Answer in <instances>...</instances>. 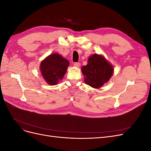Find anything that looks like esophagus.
<instances>
[{"label": "esophagus", "instance_id": "esophagus-1", "mask_svg": "<svg viewBox=\"0 0 151 151\" xmlns=\"http://www.w3.org/2000/svg\"><path fill=\"white\" fill-rule=\"evenodd\" d=\"M74 65L75 66V67H80V65H81V64L79 63H74Z\"/></svg>", "mask_w": 151, "mask_h": 151}]
</instances>
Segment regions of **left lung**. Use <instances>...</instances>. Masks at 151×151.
Returning <instances> with one entry per match:
<instances>
[{
	"mask_svg": "<svg viewBox=\"0 0 151 151\" xmlns=\"http://www.w3.org/2000/svg\"><path fill=\"white\" fill-rule=\"evenodd\" d=\"M81 71L84 76V83L98 89L110 79L114 68L103 55L96 53L89 57L88 64L82 67Z\"/></svg>",
	"mask_w": 151,
	"mask_h": 151,
	"instance_id": "left-lung-1",
	"label": "left lung"
}]
</instances>
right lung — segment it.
<instances>
[{
	"instance_id": "right-lung-1",
	"label": "right lung",
	"mask_w": 151,
	"mask_h": 151,
	"mask_svg": "<svg viewBox=\"0 0 151 151\" xmlns=\"http://www.w3.org/2000/svg\"><path fill=\"white\" fill-rule=\"evenodd\" d=\"M69 62L58 53H52L40 63V70L43 79L50 86L57 85L66 74Z\"/></svg>"
}]
</instances>
